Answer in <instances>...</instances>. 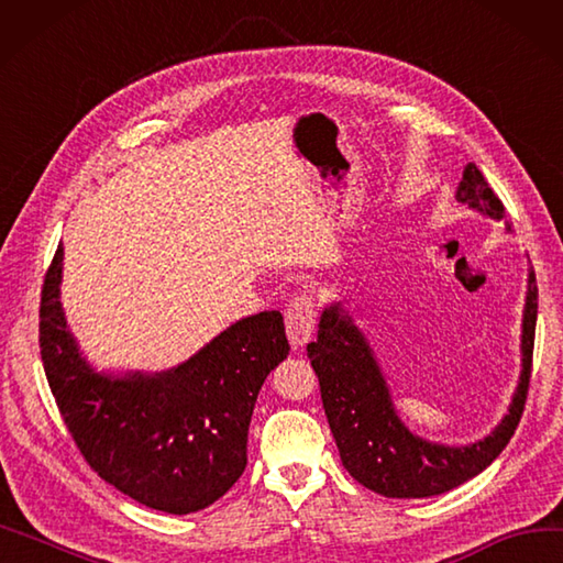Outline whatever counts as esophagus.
I'll list each match as a JSON object with an SVG mask.
<instances>
[{
  "label": "esophagus",
  "instance_id": "34e87169",
  "mask_svg": "<svg viewBox=\"0 0 563 563\" xmlns=\"http://www.w3.org/2000/svg\"><path fill=\"white\" fill-rule=\"evenodd\" d=\"M286 317V336L294 351H300L314 333V302L308 296L291 300V306L284 312Z\"/></svg>",
  "mask_w": 563,
  "mask_h": 563
}]
</instances>
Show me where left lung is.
<instances>
[{
	"label": "left lung",
	"mask_w": 563,
	"mask_h": 563,
	"mask_svg": "<svg viewBox=\"0 0 563 563\" xmlns=\"http://www.w3.org/2000/svg\"><path fill=\"white\" fill-rule=\"evenodd\" d=\"M454 199L485 218H505L503 201L474 163L464 165ZM536 322L538 284L530 267L521 319V374L507 415L485 438L466 445H445L417 435L400 419L369 339L355 324L345 302L331 300L319 314L317 341L308 343V357L347 474L364 488L398 499L443 495L478 476L497 460L519 427L533 364Z\"/></svg>",
	"instance_id": "obj_1"
}]
</instances>
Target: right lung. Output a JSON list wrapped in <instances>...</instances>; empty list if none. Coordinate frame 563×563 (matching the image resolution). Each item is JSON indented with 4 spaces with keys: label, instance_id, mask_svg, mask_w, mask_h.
I'll return each mask as SVG.
<instances>
[{
    "label": "right lung",
    "instance_id": "right-lung-1",
    "mask_svg": "<svg viewBox=\"0 0 563 563\" xmlns=\"http://www.w3.org/2000/svg\"><path fill=\"white\" fill-rule=\"evenodd\" d=\"M64 246L40 302V347L68 431L97 474L165 514L210 507L246 468L253 407L288 355L284 317L239 319L177 367L99 372L80 351L60 306Z\"/></svg>",
    "mask_w": 563,
    "mask_h": 563
}]
</instances>
